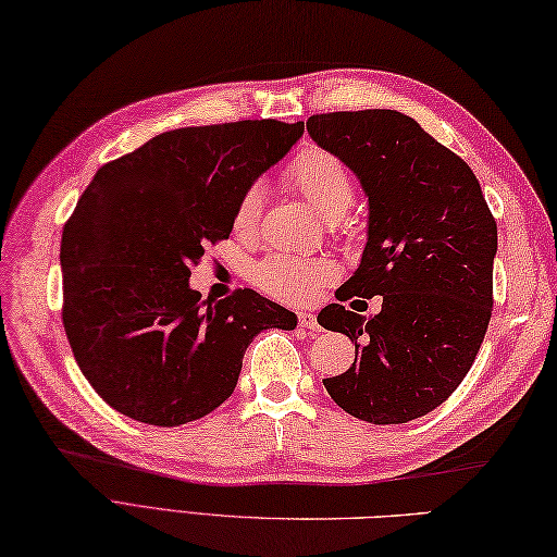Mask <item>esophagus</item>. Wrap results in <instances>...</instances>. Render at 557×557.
Returning a JSON list of instances; mask_svg holds the SVG:
<instances>
[{
	"label": "esophagus",
	"mask_w": 557,
	"mask_h": 557,
	"mask_svg": "<svg viewBox=\"0 0 557 557\" xmlns=\"http://www.w3.org/2000/svg\"><path fill=\"white\" fill-rule=\"evenodd\" d=\"M297 323H300V329H307V331H321L317 317L309 314V311H300V314H297Z\"/></svg>",
	"instance_id": "obj_1"
}]
</instances>
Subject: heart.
I'll use <instances>...</instances> for the list:
<instances>
[{
  "label": "heart",
  "mask_w": 557,
  "mask_h": 557,
  "mask_svg": "<svg viewBox=\"0 0 557 557\" xmlns=\"http://www.w3.org/2000/svg\"><path fill=\"white\" fill-rule=\"evenodd\" d=\"M288 186L300 194L307 206L323 220L337 222L351 208L355 182L347 168L331 151L319 146H305L290 162L286 172ZM264 208L262 186H250L243 191L234 210V232L243 240H252L260 234ZM337 274L335 262L325 257H290L271 255L255 267L252 281L269 297L283 302H302L314 297L325 283Z\"/></svg>",
  "instance_id": "obj_1"
}]
</instances>
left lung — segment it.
<instances>
[{
	"instance_id": "left-lung-1",
	"label": "left lung",
	"mask_w": 557,
	"mask_h": 557,
	"mask_svg": "<svg viewBox=\"0 0 557 557\" xmlns=\"http://www.w3.org/2000/svg\"><path fill=\"white\" fill-rule=\"evenodd\" d=\"M307 132L369 198L366 248L343 300L383 295L369 319L321 309L323 329L355 343V363L323 385L366 423H409L449 399L478 357L494 305L496 222L468 162L409 115L323 113Z\"/></svg>"
}]
</instances>
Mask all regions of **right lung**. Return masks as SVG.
Listing matches in <instances>:
<instances>
[{
    "label": "right lung",
    "instance_id": "obj_1",
    "mask_svg": "<svg viewBox=\"0 0 557 557\" xmlns=\"http://www.w3.org/2000/svg\"><path fill=\"white\" fill-rule=\"evenodd\" d=\"M302 132L278 120L182 127L94 174L63 226V325L79 371L122 416L158 428L208 416L234 395L252 337L297 325L250 288L212 302L188 278Z\"/></svg>",
    "mask_w": 557,
    "mask_h": 557
}]
</instances>
